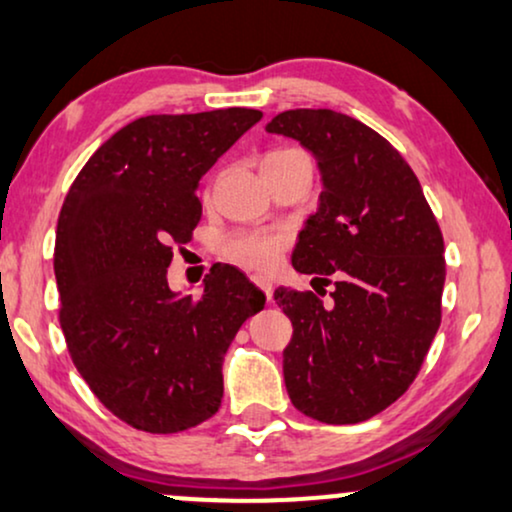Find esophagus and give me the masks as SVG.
Returning a JSON list of instances; mask_svg holds the SVG:
<instances>
[{"label": "esophagus", "mask_w": 512, "mask_h": 512, "mask_svg": "<svg viewBox=\"0 0 512 512\" xmlns=\"http://www.w3.org/2000/svg\"><path fill=\"white\" fill-rule=\"evenodd\" d=\"M252 283H255V286L260 288L262 293L267 295V300L271 302V293H274V286H271L269 278H267V276H262V274H255V276H252Z\"/></svg>", "instance_id": "obj_1"}]
</instances>
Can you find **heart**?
<instances>
[{
  "label": "heart",
  "mask_w": 512,
  "mask_h": 512,
  "mask_svg": "<svg viewBox=\"0 0 512 512\" xmlns=\"http://www.w3.org/2000/svg\"><path fill=\"white\" fill-rule=\"evenodd\" d=\"M295 155L304 153L297 151V148H278V151H271L267 158H264L262 165L295 158ZM286 243L288 238L283 234H276V231H245V234H238L226 243V255H229L231 260L245 264V267L269 269L278 262Z\"/></svg>",
  "instance_id": "1"
}]
</instances>
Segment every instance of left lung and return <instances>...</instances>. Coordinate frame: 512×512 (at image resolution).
<instances>
[{
  "mask_svg": "<svg viewBox=\"0 0 512 512\" xmlns=\"http://www.w3.org/2000/svg\"><path fill=\"white\" fill-rule=\"evenodd\" d=\"M267 132L316 158L319 210L297 236L293 267L336 276L331 303L276 288L293 323L283 349L288 397L304 416L352 425L409 390L442 321L444 238L420 181L390 141L328 108L278 113ZM321 295H326L323 290Z\"/></svg>",
  "mask_w": 512,
  "mask_h": 512,
  "instance_id": "1",
  "label": "left lung"
}]
</instances>
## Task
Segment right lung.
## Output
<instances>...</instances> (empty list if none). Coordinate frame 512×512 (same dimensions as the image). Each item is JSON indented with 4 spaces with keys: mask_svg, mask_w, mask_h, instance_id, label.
Here are the masks:
<instances>
[{
    "mask_svg": "<svg viewBox=\"0 0 512 512\" xmlns=\"http://www.w3.org/2000/svg\"><path fill=\"white\" fill-rule=\"evenodd\" d=\"M252 108L146 115L115 132L70 186L54 274L70 359L103 406L132 428L170 435L222 404V361L264 293L215 264L203 295L167 283L172 243L203 215L198 181L255 122Z\"/></svg>",
    "mask_w": 512,
    "mask_h": 512,
    "instance_id": "right-lung-1",
    "label": "right lung"
}]
</instances>
